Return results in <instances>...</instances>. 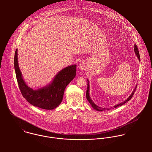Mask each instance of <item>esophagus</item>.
Here are the masks:
<instances>
[{"label": "esophagus", "instance_id": "1", "mask_svg": "<svg viewBox=\"0 0 152 152\" xmlns=\"http://www.w3.org/2000/svg\"><path fill=\"white\" fill-rule=\"evenodd\" d=\"M79 67L80 68V69L81 70H85L88 67V63H87L86 61H82L79 65Z\"/></svg>", "mask_w": 152, "mask_h": 152}]
</instances>
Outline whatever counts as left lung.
Here are the masks:
<instances>
[{
    "instance_id": "1",
    "label": "left lung",
    "mask_w": 152,
    "mask_h": 152,
    "mask_svg": "<svg viewBox=\"0 0 152 152\" xmlns=\"http://www.w3.org/2000/svg\"><path fill=\"white\" fill-rule=\"evenodd\" d=\"M134 53H135V54H136V55L137 58H138L139 60L140 61V56H139V51H138L137 47V46H136V44L134 45ZM87 81H88V83H88V84H87L88 87H87V92H86V94H86V97H87V100L88 101V102H89V104H91V105L92 106V107L93 108V109H95V110H98V111L108 110H110V109H111L112 108H117V107H118L122 106V105H124V104H125L126 102H127L128 101H129L130 99L132 98V96H133L134 92V91H135V90H136V86H136V87L134 88V90L133 91L132 93L130 94V96H129L126 100H125L124 102H121V103H120V104H117V105L113 106V108L110 107V108H101V107H98V106L96 105L92 101V100L91 99V97H90V95H89V89H90V88H90V87H89V80H87Z\"/></svg>"
}]
</instances>
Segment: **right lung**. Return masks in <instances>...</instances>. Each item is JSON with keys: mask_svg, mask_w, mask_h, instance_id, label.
Instances as JSON below:
<instances>
[{"mask_svg": "<svg viewBox=\"0 0 152 152\" xmlns=\"http://www.w3.org/2000/svg\"><path fill=\"white\" fill-rule=\"evenodd\" d=\"M14 66L16 78L23 97L31 105L40 108L52 110L62 102L65 88L76 75L75 64L69 65L60 71L51 82L47 86L36 89L28 87L23 78L18 63L16 49Z\"/></svg>", "mask_w": 152, "mask_h": 152, "instance_id": "add662e5", "label": "right lung"}]
</instances>
